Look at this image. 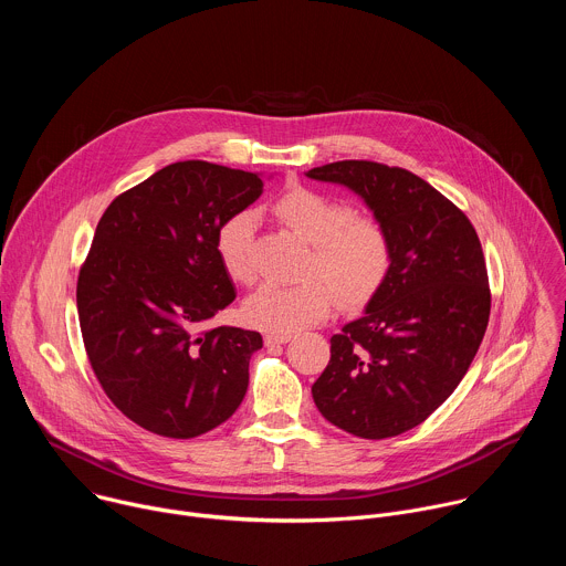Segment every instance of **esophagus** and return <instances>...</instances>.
Wrapping results in <instances>:
<instances>
[{
  "instance_id": "obj_1",
  "label": "esophagus",
  "mask_w": 566,
  "mask_h": 566,
  "mask_svg": "<svg viewBox=\"0 0 566 566\" xmlns=\"http://www.w3.org/2000/svg\"><path fill=\"white\" fill-rule=\"evenodd\" d=\"M291 340V336H280V334H269L264 336L266 347H275V345H286Z\"/></svg>"
}]
</instances>
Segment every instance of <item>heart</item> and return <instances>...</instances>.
<instances>
[{"label": "heart", "mask_w": 566, "mask_h": 566, "mask_svg": "<svg viewBox=\"0 0 566 566\" xmlns=\"http://www.w3.org/2000/svg\"><path fill=\"white\" fill-rule=\"evenodd\" d=\"M273 212L313 244L308 273L315 277L291 286L275 282L258 286L244 302L249 325L280 336L304 332L325 322L338 297L349 306L363 304L387 277L391 241L378 219L352 214L347 203L302 186L282 192ZM253 232L255 214L251 210L232 212L217 230V255L223 271L237 282L253 277Z\"/></svg>", "instance_id": "b5f03b06"}]
</instances>
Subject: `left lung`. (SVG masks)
Returning <instances> with one entry per match:
<instances>
[{
    "label": "left lung",
    "instance_id": "left-lung-1",
    "mask_svg": "<svg viewBox=\"0 0 566 566\" xmlns=\"http://www.w3.org/2000/svg\"><path fill=\"white\" fill-rule=\"evenodd\" d=\"M308 179L363 199L391 241V264L358 319L332 336L315 408L360 439L423 423L465 376L489 327L486 260L468 217L421 177L374 160H336Z\"/></svg>",
    "mask_w": 566,
    "mask_h": 566
}]
</instances>
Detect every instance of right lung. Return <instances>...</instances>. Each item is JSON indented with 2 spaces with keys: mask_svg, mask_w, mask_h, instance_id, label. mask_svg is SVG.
<instances>
[{
  "mask_svg": "<svg viewBox=\"0 0 566 566\" xmlns=\"http://www.w3.org/2000/svg\"><path fill=\"white\" fill-rule=\"evenodd\" d=\"M264 192L260 172L181 160L116 197L77 277L85 349L114 406L170 439L199 437L234 415L262 336L199 332L234 300L217 230Z\"/></svg>",
  "mask_w": 566,
  "mask_h": 566,
  "instance_id": "obj_1",
  "label": "right lung"
}]
</instances>
